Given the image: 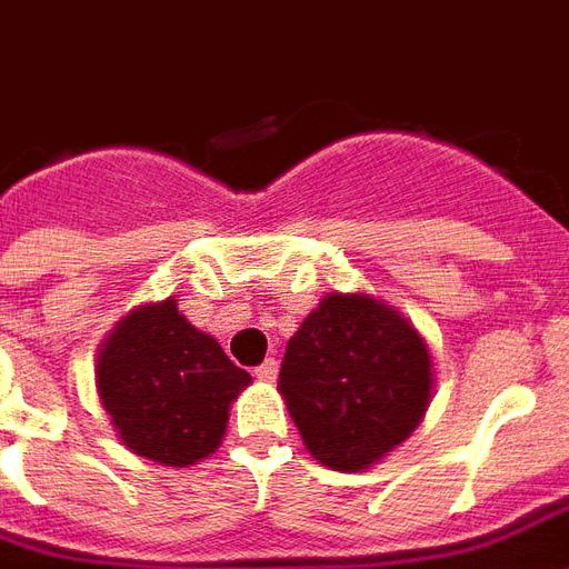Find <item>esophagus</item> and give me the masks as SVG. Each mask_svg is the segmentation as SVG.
Here are the masks:
<instances>
[{
    "mask_svg": "<svg viewBox=\"0 0 569 569\" xmlns=\"http://www.w3.org/2000/svg\"><path fill=\"white\" fill-rule=\"evenodd\" d=\"M276 375H279V360H276V357H267V360L260 362L258 369H254V378H258V381L272 383L276 381Z\"/></svg>",
    "mask_w": 569,
    "mask_h": 569,
    "instance_id": "esophagus-1",
    "label": "esophagus"
}]
</instances>
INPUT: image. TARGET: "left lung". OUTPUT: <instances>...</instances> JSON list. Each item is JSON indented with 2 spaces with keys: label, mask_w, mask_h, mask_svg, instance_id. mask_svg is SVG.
I'll use <instances>...</instances> for the list:
<instances>
[{
  "label": "left lung",
  "mask_w": 569,
  "mask_h": 569,
  "mask_svg": "<svg viewBox=\"0 0 569 569\" xmlns=\"http://www.w3.org/2000/svg\"><path fill=\"white\" fill-rule=\"evenodd\" d=\"M279 392L320 465L362 471L420 426L431 401V353L387 302L330 293L288 341Z\"/></svg>",
  "instance_id": "8db88e82"
}]
</instances>
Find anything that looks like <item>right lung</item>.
Wrapping results in <instances>:
<instances>
[{"label":"right lung","instance_id":"obj_1","mask_svg":"<svg viewBox=\"0 0 569 569\" xmlns=\"http://www.w3.org/2000/svg\"><path fill=\"white\" fill-rule=\"evenodd\" d=\"M249 381L219 341L179 315L173 297L131 311L98 350V396L113 429L128 450L168 468L219 450L230 401Z\"/></svg>","mask_w":569,"mask_h":569}]
</instances>
